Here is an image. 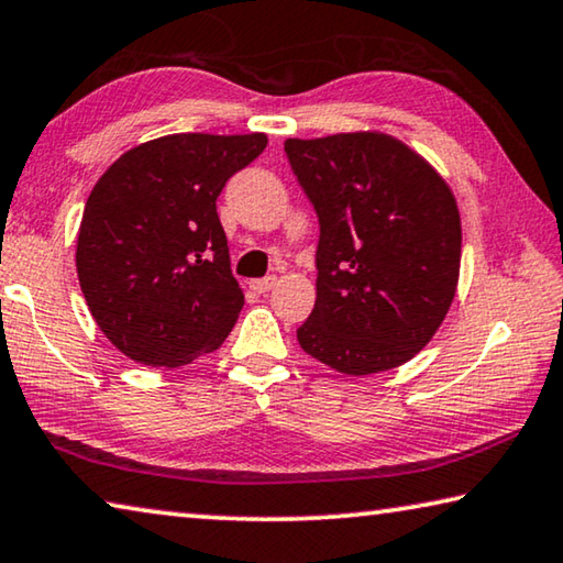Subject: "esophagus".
I'll return each mask as SVG.
<instances>
[{
  "mask_svg": "<svg viewBox=\"0 0 563 563\" xmlns=\"http://www.w3.org/2000/svg\"><path fill=\"white\" fill-rule=\"evenodd\" d=\"M275 285H278V278H275V275H267V278L250 283V288H253L255 292H267V290H273Z\"/></svg>",
  "mask_w": 563,
  "mask_h": 563,
  "instance_id": "34e87169",
  "label": "esophagus"
}]
</instances>
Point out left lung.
Wrapping results in <instances>:
<instances>
[{
	"label": "left lung",
	"mask_w": 563,
	"mask_h": 563,
	"mask_svg": "<svg viewBox=\"0 0 563 563\" xmlns=\"http://www.w3.org/2000/svg\"><path fill=\"white\" fill-rule=\"evenodd\" d=\"M320 222L308 355L345 376L390 371L426 347L456 296L461 216L451 187L383 132L285 140Z\"/></svg>",
	"instance_id": "obj_1"
}]
</instances>
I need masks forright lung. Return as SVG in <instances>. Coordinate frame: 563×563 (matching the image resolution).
I'll use <instances>...</instances> for the list:
<instances>
[{"instance_id": "1", "label": "right lung", "mask_w": 563, "mask_h": 563, "mask_svg": "<svg viewBox=\"0 0 563 563\" xmlns=\"http://www.w3.org/2000/svg\"><path fill=\"white\" fill-rule=\"evenodd\" d=\"M267 145L263 132H180L132 147L89 192L77 278L128 358L177 368L218 351L245 306L216 200Z\"/></svg>"}]
</instances>
